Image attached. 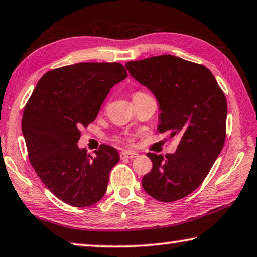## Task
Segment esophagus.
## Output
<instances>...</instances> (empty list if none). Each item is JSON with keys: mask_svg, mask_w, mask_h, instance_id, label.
<instances>
[{"mask_svg": "<svg viewBox=\"0 0 257 257\" xmlns=\"http://www.w3.org/2000/svg\"><path fill=\"white\" fill-rule=\"evenodd\" d=\"M138 157V153L136 151H130V150H124L120 153V158H136Z\"/></svg>", "mask_w": 257, "mask_h": 257, "instance_id": "1", "label": "esophagus"}]
</instances>
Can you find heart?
Listing matches in <instances>:
<instances>
[{
	"mask_svg": "<svg viewBox=\"0 0 257 257\" xmlns=\"http://www.w3.org/2000/svg\"><path fill=\"white\" fill-rule=\"evenodd\" d=\"M136 94H142V92H138V93H136ZM119 141L125 142V144H127V145H132L133 144V137L132 136H125L123 138H120Z\"/></svg>",
	"mask_w": 257,
	"mask_h": 257,
	"instance_id": "b5f03b06",
	"label": "heart"
}]
</instances>
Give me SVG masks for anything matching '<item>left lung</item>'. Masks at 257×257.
<instances>
[{"mask_svg":"<svg viewBox=\"0 0 257 257\" xmlns=\"http://www.w3.org/2000/svg\"><path fill=\"white\" fill-rule=\"evenodd\" d=\"M125 66L156 96L159 133L180 138L174 154H147L153 168L142 179V187L163 203L182 199L203 183L223 148L225 95L204 65L171 54L128 61Z\"/></svg>","mask_w":257,"mask_h":257,"instance_id":"left-lung-1","label":"left lung"}]
</instances>
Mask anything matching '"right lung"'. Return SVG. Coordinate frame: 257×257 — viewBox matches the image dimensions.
<instances>
[{
    "instance_id": "right-lung-1",
    "label": "right lung",
    "mask_w": 257,
    "mask_h": 257,
    "mask_svg": "<svg viewBox=\"0 0 257 257\" xmlns=\"http://www.w3.org/2000/svg\"><path fill=\"white\" fill-rule=\"evenodd\" d=\"M126 77L119 62L60 67L42 76L25 106L22 130L29 162L45 187L66 204L87 207L106 193L118 151L101 145L91 156L78 148L79 130L94 121L111 87Z\"/></svg>"
}]
</instances>
